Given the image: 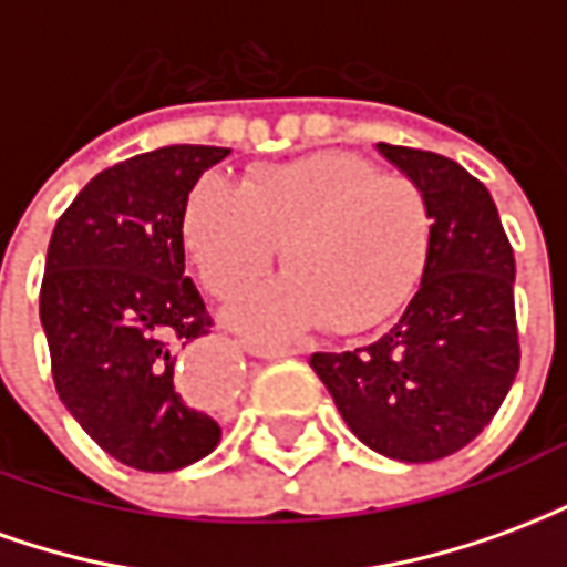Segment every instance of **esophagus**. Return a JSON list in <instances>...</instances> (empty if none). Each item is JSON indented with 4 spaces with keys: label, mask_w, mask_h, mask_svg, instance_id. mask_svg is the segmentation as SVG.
I'll list each match as a JSON object with an SVG mask.
<instances>
[{
    "label": "esophagus",
    "mask_w": 567,
    "mask_h": 567,
    "mask_svg": "<svg viewBox=\"0 0 567 567\" xmlns=\"http://www.w3.org/2000/svg\"><path fill=\"white\" fill-rule=\"evenodd\" d=\"M248 355L255 358H288L295 355V349H288V346H276V343H264V340H246L243 343Z\"/></svg>",
    "instance_id": "1"
}]
</instances>
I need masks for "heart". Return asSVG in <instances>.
Returning <instances> with one entry per match:
<instances>
[{"instance_id":"b5f03b06","label":"heart","mask_w":567,"mask_h":567,"mask_svg":"<svg viewBox=\"0 0 567 567\" xmlns=\"http://www.w3.org/2000/svg\"><path fill=\"white\" fill-rule=\"evenodd\" d=\"M425 190L346 151L264 163L239 182L203 178L182 209V243L218 300L248 295L279 246L288 276L234 309L251 333H295L321 319L361 331L416 288L431 251Z\"/></svg>"}]
</instances>
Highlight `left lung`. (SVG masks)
Listing matches in <instances>:
<instances>
[{
  "mask_svg": "<svg viewBox=\"0 0 567 567\" xmlns=\"http://www.w3.org/2000/svg\"><path fill=\"white\" fill-rule=\"evenodd\" d=\"M377 148L431 206L422 282L373 343L316 352L309 364L361 443L398 462H437L492 422L516 380V260L480 178L434 151Z\"/></svg>",
  "mask_w": 567,
  "mask_h": 567,
  "instance_id": "left-lung-1",
  "label": "left lung"
}]
</instances>
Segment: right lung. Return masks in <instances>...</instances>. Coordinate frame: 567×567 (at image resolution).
I'll list each match as a JSON object with an SVG mask.
<instances>
[{
    "label": "right lung",
    "instance_id": "1",
    "mask_svg": "<svg viewBox=\"0 0 567 567\" xmlns=\"http://www.w3.org/2000/svg\"><path fill=\"white\" fill-rule=\"evenodd\" d=\"M230 148L166 145L109 166L60 215L39 316L60 401L136 471H178L209 455L221 427L175 382V349L209 333L185 276L182 209Z\"/></svg>",
    "mask_w": 567,
    "mask_h": 567
}]
</instances>
